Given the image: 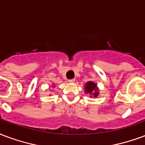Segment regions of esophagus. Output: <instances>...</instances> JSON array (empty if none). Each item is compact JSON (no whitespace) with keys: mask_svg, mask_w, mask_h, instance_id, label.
<instances>
[{"mask_svg":"<svg viewBox=\"0 0 145 145\" xmlns=\"http://www.w3.org/2000/svg\"><path fill=\"white\" fill-rule=\"evenodd\" d=\"M74 81H75L74 79H69V80H68V82H69V83H74Z\"/></svg>","mask_w":145,"mask_h":145,"instance_id":"34e87169","label":"esophagus"}]
</instances>
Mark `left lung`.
I'll use <instances>...</instances> for the list:
<instances>
[{"label": "left lung", "instance_id": "1", "mask_svg": "<svg viewBox=\"0 0 145 145\" xmlns=\"http://www.w3.org/2000/svg\"><path fill=\"white\" fill-rule=\"evenodd\" d=\"M97 84H96L93 83L92 81H89L86 84V86H85V91L87 93H91L94 92V97H97L98 93L97 92Z\"/></svg>", "mask_w": 145, "mask_h": 145}]
</instances>
